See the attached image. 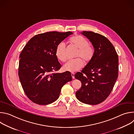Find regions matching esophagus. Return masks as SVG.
<instances>
[{"label":"esophagus","mask_w":134,"mask_h":134,"mask_svg":"<svg viewBox=\"0 0 134 134\" xmlns=\"http://www.w3.org/2000/svg\"><path fill=\"white\" fill-rule=\"evenodd\" d=\"M71 77H72V78L73 79H75V74L74 73V72H71Z\"/></svg>","instance_id":"34e87169"}]
</instances>
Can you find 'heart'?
<instances>
[{"instance_id":"obj_1","label":"heart","mask_w":134,"mask_h":134,"mask_svg":"<svg viewBox=\"0 0 134 134\" xmlns=\"http://www.w3.org/2000/svg\"><path fill=\"white\" fill-rule=\"evenodd\" d=\"M70 43L75 48H77L75 57L82 58L85 63H88L93 58L94 54L93 47L89 44L88 40L83 36L77 35L70 38ZM55 54L59 60L65 62L67 60L65 44L61 42L57 44ZM83 66V62L80 58L70 60L63 66L64 71L75 72L81 69Z\"/></svg>"}]
</instances>
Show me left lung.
Segmentation results:
<instances>
[{
	"instance_id": "8db88e82",
	"label": "left lung",
	"mask_w": 134,
	"mask_h": 134,
	"mask_svg": "<svg viewBox=\"0 0 134 134\" xmlns=\"http://www.w3.org/2000/svg\"><path fill=\"white\" fill-rule=\"evenodd\" d=\"M81 33L92 43L94 54L81 72L75 75L82 83L76 96L84 103L98 104L108 97L118 78V56L106 37L91 31Z\"/></svg>"
}]
</instances>
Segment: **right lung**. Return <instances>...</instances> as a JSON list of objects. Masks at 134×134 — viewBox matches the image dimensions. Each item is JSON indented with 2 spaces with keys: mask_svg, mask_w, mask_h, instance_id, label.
Wrapping results in <instances>:
<instances>
[{
  "mask_svg": "<svg viewBox=\"0 0 134 134\" xmlns=\"http://www.w3.org/2000/svg\"><path fill=\"white\" fill-rule=\"evenodd\" d=\"M71 32H48L35 35L20 55L18 76L28 98L39 105L56 101L62 87L72 80L71 73H55L61 65L55 54L56 47Z\"/></svg>",
  "mask_w": 134,
  "mask_h": 134,
  "instance_id": "add662e5",
  "label": "right lung"
}]
</instances>
